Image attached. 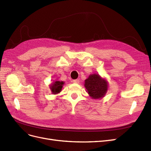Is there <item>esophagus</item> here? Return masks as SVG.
Listing matches in <instances>:
<instances>
[{
    "label": "esophagus",
    "instance_id": "1",
    "mask_svg": "<svg viewBox=\"0 0 151 151\" xmlns=\"http://www.w3.org/2000/svg\"><path fill=\"white\" fill-rule=\"evenodd\" d=\"M73 82L75 83H79L80 80L78 79H76V80H73Z\"/></svg>",
    "mask_w": 151,
    "mask_h": 151
}]
</instances>
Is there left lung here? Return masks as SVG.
<instances>
[{"label":"left lung","mask_w":151,"mask_h":151,"mask_svg":"<svg viewBox=\"0 0 151 151\" xmlns=\"http://www.w3.org/2000/svg\"><path fill=\"white\" fill-rule=\"evenodd\" d=\"M85 86L92 99L104 97L108 88L107 82L101 78L99 75H91L85 80Z\"/></svg>","instance_id":"1"}]
</instances>
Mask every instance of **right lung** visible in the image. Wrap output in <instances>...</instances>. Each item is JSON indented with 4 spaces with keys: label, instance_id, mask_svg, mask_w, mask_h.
<instances>
[{
    "label": "right lung",
    "instance_id": "add662e5",
    "mask_svg": "<svg viewBox=\"0 0 151 151\" xmlns=\"http://www.w3.org/2000/svg\"><path fill=\"white\" fill-rule=\"evenodd\" d=\"M63 85H64V82L63 81H56L55 83H53L50 86V88L52 93L53 94H57L58 93H60L63 88Z\"/></svg>",
    "mask_w": 151,
    "mask_h": 151
}]
</instances>
